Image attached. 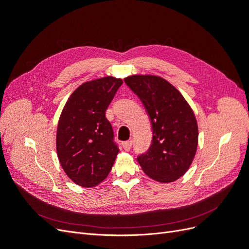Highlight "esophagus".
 <instances>
[{"instance_id": "1", "label": "esophagus", "mask_w": 249, "mask_h": 249, "mask_svg": "<svg viewBox=\"0 0 249 249\" xmlns=\"http://www.w3.org/2000/svg\"><path fill=\"white\" fill-rule=\"evenodd\" d=\"M132 145H133V141L132 140H127V141H124L123 143L124 149L126 150V152H129V150L132 148Z\"/></svg>"}]
</instances>
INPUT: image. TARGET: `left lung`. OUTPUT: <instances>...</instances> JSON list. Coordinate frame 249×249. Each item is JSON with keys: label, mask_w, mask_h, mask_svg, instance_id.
I'll return each instance as SVG.
<instances>
[{"label": "left lung", "mask_w": 249, "mask_h": 249, "mask_svg": "<svg viewBox=\"0 0 249 249\" xmlns=\"http://www.w3.org/2000/svg\"><path fill=\"white\" fill-rule=\"evenodd\" d=\"M124 82L142 102L152 124V143L137 161L153 179L175 182L189 169L196 153L198 127L194 113L178 90L161 77L136 74Z\"/></svg>", "instance_id": "1"}]
</instances>
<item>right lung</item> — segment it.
I'll list each match as a JSON object with an SVG mask.
<instances>
[{
  "label": "right lung",
  "mask_w": 249,
  "mask_h": 249,
  "mask_svg": "<svg viewBox=\"0 0 249 249\" xmlns=\"http://www.w3.org/2000/svg\"><path fill=\"white\" fill-rule=\"evenodd\" d=\"M122 79L83 83L67 100L59 118L56 146L60 164L72 182L89 188L106 178L119 153L106 118Z\"/></svg>",
  "instance_id": "obj_1"
}]
</instances>
